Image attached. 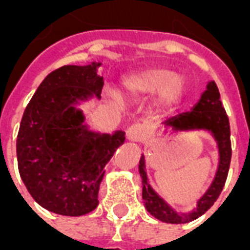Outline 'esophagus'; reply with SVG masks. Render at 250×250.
<instances>
[{
	"label": "esophagus",
	"instance_id": "1",
	"mask_svg": "<svg viewBox=\"0 0 250 250\" xmlns=\"http://www.w3.org/2000/svg\"><path fill=\"white\" fill-rule=\"evenodd\" d=\"M127 141L131 142H142L147 138V130L141 125H134L127 128L125 131Z\"/></svg>",
	"mask_w": 250,
	"mask_h": 250
}]
</instances>
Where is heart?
Returning <instances> with one entry per match:
<instances>
[{
	"label": "heart",
	"mask_w": 250,
	"mask_h": 250,
	"mask_svg": "<svg viewBox=\"0 0 250 250\" xmlns=\"http://www.w3.org/2000/svg\"><path fill=\"white\" fill-rule=\"evenodd\" d=\"M125 92L132 98H146L158 95V107L170 108L184 93L185 83L179 76L166 69H146V71L132 73L123 82Z\"/></svg>",
	"instance_id": "b5f03b06"
}]
</instances>
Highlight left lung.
Wrapping results in <instances>:
<instances>
[{
  "label": "left lung",
  "instance_id": "8db88e82",
  "mask_svg": "<svg viewBox=\"0 0 250 250\" xmlns=\"http://www.w3.org/2000/svg\"><path fill=\"white\" fill-rule=\"evenodd\" d=\"M163 128L170 132L194 130L209 131L217 142V147H218L220 161H218V168H217L214 179L209 188L205 191L204 195L197 201V208H194L190 213L175 211L165 199L161 198L152 190L147 178L145 157L143 155L141 157L139 174H141L142 185H143L142 198H143L147 211L157 220L166 222V224H186L190 221L197 220L213 206L224 188L229 166H230V125H229V119H228L225 108L221 103L220 92L215 83H208L206 91L201 95L198 103L194 105L191 111L167 119L163 123Z\"/></svg>",
  "mask_w": 250,
  "mask_h": 250
}]
</instances>
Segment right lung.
I'll list each match as a JSON object with an SVG mask.
<instances>
[{"label": "right lung", "mask_w": 250, "mask_h": 250, "mask_svg": "<svg viewBox=\"0 0 250 250\" xmlns=\"http://www.w3.org/2000/svg\"><path fill=\"white\" fill-rule=\"evenodd\" d=\"M100 62L64 65L42 80L21 119L17 135L20 177L37 204L62 215H84L99 205L104 167L125 132L100 134L84 125L76 105L104 85Z\"/></svg>", "instance_id": "obj_1"}]
</instances>
